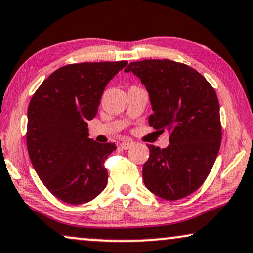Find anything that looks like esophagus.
<instances>
[{
  "label": "esophagus",
  "mask_w": 253,
  "mask_h": 253,
  "mask_svg": "<svg viewBox=\"0 0 253 253\" xmlns=\"http://www.w3.org/2000/svg\"><path fill=\"white\" fill-rule=\"evenodd\" d=\"M133 142H129V141H124V142H120L119 143V147L121 149H129L130 147H132Z\"/></svg>",
  "instance_id": "34e87169"
}]
</instances>
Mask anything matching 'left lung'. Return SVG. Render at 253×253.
<instances>
[{
  "mask_svg": "<svg viewBox=\"0 0 253 253\" xmlns=\"http://www.w3.org/2000/svg\"><path fill=\"white\" fill-rule=\"evenodd\" d=\"M125 72L135 74L149 92L150 126L170 133L164 149L147 144L144 185L162 199L187 197L206 180L220 150L222 126L214 87L194 68L172 60L130 62Z\"/></svg>",
  "mask_w": 253,
  "mask_h": 253,
  "instance_id": "1",
  "label": "left lung"
}]
</instances>
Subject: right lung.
<instances>
[{"label": "right lung", "instance_id": "add662e5", "mask_svg": "<svg viewBox=\"0 0 253 253\" xmlns=\"http://www.w3.org/2000/svg\"><path fill=\"white\" fill-rule=\"evenodd\" d=\"M127 63L63 66L40 84L30 100V160L47 190L63 203H89L106 186L104 163L117 147L89 139L86 121L96 117L106 84Z\"/></svg>", "mask_w": 253, "mask_h": 253}]
</instances>
